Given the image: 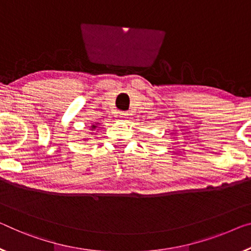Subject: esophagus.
I'll return each mask as SVG.
<instances>
[{
    "label": "esophagus",
    "instance_id": "obj_1",
    "mask_svg": "<svg viewBox=\"0 0 251 251\" xmlns=\"http://www.w3.org/2000/svg\"><path fill=\"white\" fill-rule=\"evenodd\" d=\"M118 117H119V119H120L121 121H125L126 119L128 118V113H126V112H119Z\"/></svg>",
    "mask_w": 251,
    "mask_h": 251
}]
</instances>
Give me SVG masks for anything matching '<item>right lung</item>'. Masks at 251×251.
I'll return each mask as SVG.
<instances>
[{
    "mask_svg": "<svg viewBox=\"0 0 251 251\" xmlns=\"http://www.w3.org/2000/svg\"><path fill=\"white\" fill-rule=\"evenodd\" d=\"M91 128H92V130H93V129H95V128H96V126H92Z\"/></svg>",
    "mask_w": 251,
    "mask_h": 251,
    "instance_id": "right-lung-1",
    "label": "right lung"
}]
</instances>
